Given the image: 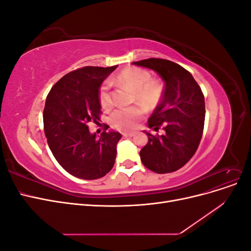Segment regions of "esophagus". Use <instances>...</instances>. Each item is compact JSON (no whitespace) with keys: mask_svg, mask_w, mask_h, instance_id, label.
Segmentation results:
<instances>
[{"mask_svg":"<svg viewBox=\"0 0 251 251\" xmlns=\"http://www.w3.org/2000/svg\"><path fill=\"white\" fill-rule=\"evenodd\" d=\"M123 135L125 136V137H133L135 134L134 133H124Z\"/></svg>","mask_w":251,"mask_h":251,"instance_id":"obj_1","label":"esophagus"}]
</instances>
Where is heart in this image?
<instances>
[{"label": "heart", "instance_id": "obj_1", "mask_svg": "<svg viewBox=\"0 0 251 251\" xmlns=\"http://www.w3.org/2000/svg\"><path fill=\"white\" fill-rule=\"evenodd\" d=\"M116 80L134 92V101H137L144 108L153 109L161 96L162 88L156 80H151L148 71L138 68H127L121 71ZM100 100L103 107L111 104L110 83L105 81L100 90ZM142 115V110L138 107L120 108L114 111L110 117V125L120 131H130L135 127L137 120Z\"/></svg>", "mask_w": 251, "mask_h": 251}]
</instances>
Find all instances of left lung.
Wrapping results in <instances>:
<instances>
[{
	"label": "left lung",
	"instance_id": "1",
	"mask_svg": "<svg viewBox=\"0 0 251 251\" xmlns=\"http://www.w3.org/2000/svg\"><path fill=\"white\" fill-rule=\"evenodd\" d=\"M155 71L164 81L160 103L149 119V127L163 135L143 131L149 141L140 151L143 165L157 174L181 169L196 153L202 138L205 102L193 75L171 60L149 58L132 63Z\"/></svg>",
	"mask_w": 251,
	"mask_h": 251
}]
</instances>
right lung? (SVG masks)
Returning a JSON list of instances; mask_svg holds the SVG:
<instances>
[{"label": "right lung", "instance_id": "add662e5", "mask_svg": "<svg viewBox=\"0 0 251 251\" xmlns=\"http://www.w3.org/2000/svg\"><path fill=\"white\" fill-rule=\"evenodd\" d=\"M116 68L72 71L52 87L46 98L43 117L48 146L62 168L79 179L101 178L115 163L121 134L110 130L96 138L88 124L100 120V87Z\"/></svg>", "mask_w": 251, "mask_h": 251}]
</instances>
